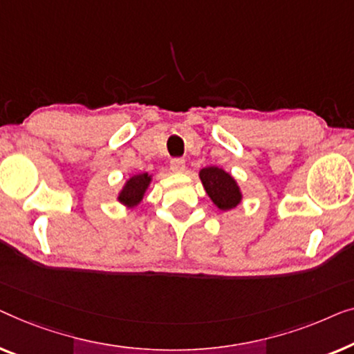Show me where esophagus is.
Returning <instances> with one entry per match:
<instances>
[{"label":"esophagus","instance_id":"34e87169","mask_svg":"<svg viewBox=\"0 0 354 354\" xmlns=\"http://www.w3.org/2000/svg\"><path fill=\"white\" fill-rule=\"evenodd\" d=\"M170 168L173 173H184L186 171V162L183 158H175V160H171Z\"/></svg>","mask_w":354,"mask_h":354}]
</instances>
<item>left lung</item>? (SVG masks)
Listing matches in <instances>:
<instances>
[{
    "label": "left lung",
    "mask_w": 354,
    "mask_h": 354,
    "mask_svg": "<svg viewBox=\"0 0 354 354\" xmlns=\"http://www.w3.org/2000/svg\"><path fill=\"white\" fill-rule=\"evenodd\" d=\"M198 178H201L207 196L221 212L232 210L242 202L243 196L241 186L236 178L223 168L215 165L205 167L198 171Z\"/></svg>",
    "instance_id": "1"
}]
</instances>
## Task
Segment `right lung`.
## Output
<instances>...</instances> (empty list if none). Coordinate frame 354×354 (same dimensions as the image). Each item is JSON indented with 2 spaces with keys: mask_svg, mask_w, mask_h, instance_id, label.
<instances>
[{
  "mask_svg": "<svg viewBox=\"0 0 354 354\" xmlns=\"http://www.w3.org/2000/svg\"><path fill=\"white\" fill-rule=\"evenodd\" d=\"M153 181V176L149 173H138V175L129 176L120 191H118L117 201L127 208H134L142 202L149 186Z\"/></svg>",
  "mask_w": 354,
  "mask_h": 354,
  "instance_id": "obj_1",
  "label": "right lung"
}]
</instances>
